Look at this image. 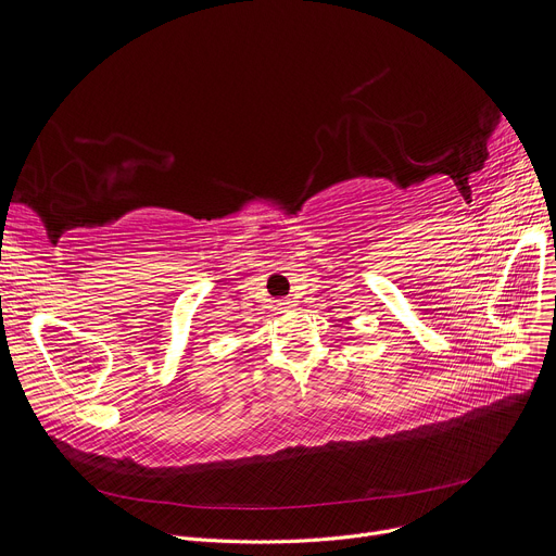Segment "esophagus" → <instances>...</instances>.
Returning <instances> with one entry per match:
<instances>
[{"instance_id": "esophagus-1", "label": "esophagus", "mask_w": 556, "mask_h": 556, "mask_svg": "<svg viewBox=\"0 0 556 556\" xmlns=\"http://www.w3.org/2000/svg\"><path fill=\"white\" fill-rule=\"evenodd\" d=\"M277 305H279V309H281V312H288V309H292V307H294V301L286 296V299H279V301H277Z\"/></svg>"}]
</instances>
